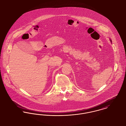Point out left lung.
<instances>
[{
	"instance_id": "obj_1",
	"label": "left lung",
	"mask_w": 126,
	"mask_h": 126,
	"mask_svg": "<svg viewBox=\"0 0 126 126\" xmlns=\"http://www.w3.org/2000/svg\"><path fill=\"white\" fill-rule=\"evenodd\" d=\"M110 40V41H111V42H112V40Z\"/></svg>"
}]
</instances>
